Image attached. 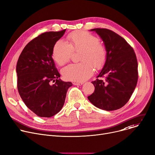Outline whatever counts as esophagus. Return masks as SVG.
I'll use <instances>...</instances> for the list:
<instances>
[{
  "label": "esophagus",
  "mask_w": 155,
  "mask_h": 155,
  "mask_svg": "<svg viewBox=\"0 0 155 155\" xmlns=\"http://www.w3.org/2000/svg\"><path fill=\"white\" fill-rule=\"evenodd\" d=\"M84 83H82V82H74V85H83Z\"/></svg>",
  "instance_id": "1"
}]
</instances>
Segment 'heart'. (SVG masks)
I'll return each instance as SVG.
<instances>
[{
	"label": "heart",
	"instance_id": "b5f03b06",
	"mask_svg": "<svg viewBox=\"0 0 155 155\" xmlns=\"http://www.w3.org/2000/svg\"><path fill=\"white\" fill-rule=\"evenodd\" d=\"M68 43L63 40L55 42L52 57L57 64L63 65L70 60L73 51H81L80 61L70 64L61 70L65 79L73 81H84L94 73V67L100 69L106 63L108 51L100 38L86 31H78L68 35Z\"/></svg>",
	"mask_w": 155,
	"mask_h": 155
}]
</instances>
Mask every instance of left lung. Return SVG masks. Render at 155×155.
<instances>
[{
  "label": "left lung",
  "instance_id": "1",
  "mask_svg": "<svg viewBox=\"0 0 155 155\" xmlns=\"http://www.w3.org/2000/svg\"><path fill=\"white\" fill-rule=\"evenodd\" d=\"M91 30L95 31L102 38L108 56L98 78L91 82L95 91L88 98L97 108L115 110L127 104L137 86L138 78L137 56L132 47L113 31L107 28Z\"/></svg>",
  "mask_w": 155,
  "mask_h": 155
}]
</instances>
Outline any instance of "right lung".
I'll return each mask as SVG.
<instances>
[{"label": "right lung", "instance_id": "1", "mask_svg": "<svg viewBox=\"0 0 155 155\" xmlns=\"http://www.w3.org/2000/svg\"><path fill=\"white\" fill-rule=\"evenodd\" d=\"M65 30L41 34L26 45L17 61L19 95L25 105L40 117L50 118L58 113L72 85L71 82L58 78L60 75L51 57L54 44Z\"/></svg>", "mask_w": 155, "mask_h": 155}]
</instances>
